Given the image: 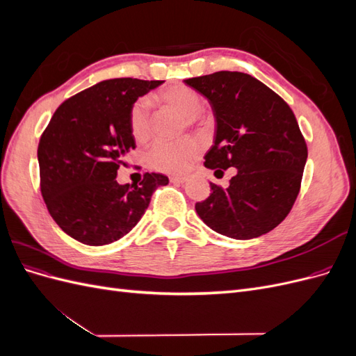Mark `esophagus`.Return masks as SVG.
Wrapping results in <instances>:
<instances>
[{
  "mask_svg": "<svg viewBox=\"0 0 356 356\" xmlns=\"http://www.w3.org/2000/svg\"><path fill=\"white\" fill-rule=\"evenodd\" d=\"M186 177H170V182H174V184H182V182H186Z\"/></svg>",
  "mask_w": 356,
  "mask_h": 356,
  "instance_id": "1",
  "label": "esophagus"
}]
</instances>
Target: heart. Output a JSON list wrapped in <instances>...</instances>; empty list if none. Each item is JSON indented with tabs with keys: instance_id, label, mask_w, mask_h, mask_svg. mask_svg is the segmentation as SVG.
Segmentation results:
<instances>
[{
	"instance_id": "heart-1",
	"label": "heart",
	"mask_w": 356,
	"mask_h": 356,
	"mask_svg": "<svg viewBox=\"0 0 356 356\" xmlns=\"http://www.w3.org/2000/svg\"><path fill=\"white\" fill-rule=\"evenodd\" d=\"M159 105L182 113L190 126H202V95L190 86L174 84L157 92L153 98ZM129 132L136 143H145L152 135V114L148 104L143 99L135 101L127 117ZM199 154V144L193 138H181L177 141H157L148 149V166L163 174H182Z\"/></svg>"
}]
</instances>
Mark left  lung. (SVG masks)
Wrapping results in <instances>:
<instances>
[{"label":"left lung","instance_id":"8db88e82","mask_svg":"<svg viewBox=\"0 0 356 356\" xmlns=\"http://www.w3.org/2000/svg\"><path fill=\"white\" fill-rule=\"evenodd\" d=\"M213 110L215 141L204 166L238 169L227 188L211 182L196 212L213 232L246 241L281 224L298 196L307 145L289 105L264 83L238 71L186 80Z\"/></svg>","mask_w":356,"mask_h":356}]
</instances>
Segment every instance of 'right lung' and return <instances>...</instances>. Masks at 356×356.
Returning a JSON list of instances; mask_svg holds the SVG:
<instances>
[{"label": "right lung", "instance_id": "right-lung-1", "mask_svg": "<svg viewBox=\"0 0 356 356\" xmlns=\"http://www.w3.org/2000/svg\"><path fill=\"white\" fill-rule=\"evenodd\" d=\"M163 81L113 79L63 101L38 144L40 190L59 227L84 245L115 242L141 220L157 187L169 179L144 174L139 184L115 181L135 148L127 117L132 104Z\"/></svg>", "mask_w": 356, "mask_h": 356}]
</instances>
